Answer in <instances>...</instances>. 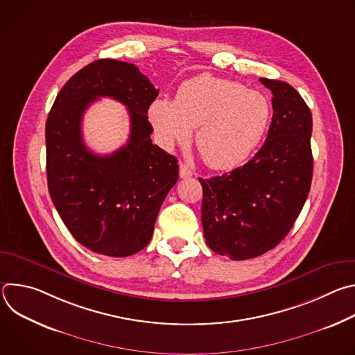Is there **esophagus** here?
Masks as SVG:
<instances>
[{"instance_id":"1","label":"esophagus","mask_w":355,"mask_h":355,"mask_svg":"<svg viewBox=\"0 0 355 355\" xmlns=\"http://www.w3.org/2000/svg\"><path fill=\"white\" fill-rule=\"evenodd\" d=\"M192 170L185 164V163H181L180 164V177L181 178H189V177H192Z\"/></svg>"}]
</instances>
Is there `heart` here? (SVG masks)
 Returning <instances> with one entry per match:
<instances>
[{
	"label": "heart",
	"mask_w": 355,
	"mask_h": 355,
	"mask_svg": "<svg viewBox=\"0 0 355 355\" xmlns=\"http://www.w3.org/2000/svg\"><path fill=\"white\" fill-rule=\"evenodd\" d=\"M148 119L166 147L188 143L196 128V147L208 166L230 170L244 163L261 143L271 107L259 91L200 74L181 84L175 103L164 98L153 101Z\"/></svg>",
	"instance_id": "heart-1"
}]
</instances>
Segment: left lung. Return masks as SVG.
<instances>
[{"instance_id":"1","label":"left lung","mask_w":355,"mask_h":355,"mask_svg":"<svg viewBox=\"0 0 355 355\" xmlns=\"http://www.w3.org/2000/svg\"><path fill=\"white\" fill-rule=\"evenodd\" d=\"M272 92V121L259 153L243 167L209 180L202 226L209 248L232 260L259 257L292 229L311 191L312 114L288 83L260 78Z\"/></svg>"}]
</instances>
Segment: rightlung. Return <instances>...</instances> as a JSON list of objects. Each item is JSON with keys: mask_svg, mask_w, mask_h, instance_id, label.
Segmentation results:
<instances>
[{"mask_svg": "<svg viewBox=\"0 0 355 355\" xmlns=\"http://www.w3.org/2000/svg\"><path fill=\"white\" fill-rule=\"evenodd\" d=\"M159 89L135 64L96 60L60 89L46 121L49 193L73 237L88 250L128 257L144 248L168 191L178 180V160L153 144L147 111ZM114 97L131 116L128 143L98 157L85 146L80 122L99 96Z\"/></svg>", "mask_w": 355, "mask_h": 355, "instance_id": "right-lung-1", "label": "right lung"}]
</instances>
